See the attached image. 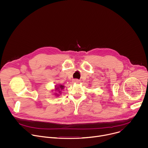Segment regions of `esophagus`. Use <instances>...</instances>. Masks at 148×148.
<instances>
[{
    "label": "esophagus",
    "instance_id": "34e87169",
    "mask_svg": "<svg viewBox=\"0 0 148 148\" xmlns=\"http://www.w3.org/2000/svg\"><path fill=\"white\" fill-rule=\"evenodd\" d=\"M73 81H74V82H77V83L79 82V79H74L73 80Z\"/></svg>",
    "mask_w": 148,
    "mask_h": 148
}]
</instances>
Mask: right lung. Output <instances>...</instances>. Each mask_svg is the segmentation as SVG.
Masks as SVG:
<instances>
[{"label": "right lung", "mask_w": 148, "mask_h": 148, "mask_svg": "<svg viewBox=\"0 0 148 148\" xmlns=\"http://www.w3.org/2000/svg\"><path fill=\"white\" fill-rule=\"evenodd\" d=\"M64 86H62V85H58V86H56V90H57L59 92H61V91L60 90H62V89H64ZM61 94V93H60ZM58 94H56V95H57Z\"/></svg>", "instance_id": "right-lung-1"}]
</instances>
